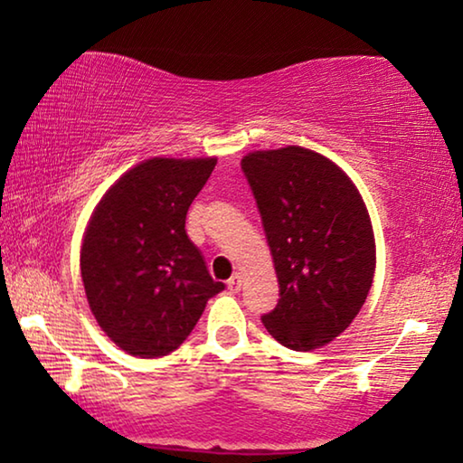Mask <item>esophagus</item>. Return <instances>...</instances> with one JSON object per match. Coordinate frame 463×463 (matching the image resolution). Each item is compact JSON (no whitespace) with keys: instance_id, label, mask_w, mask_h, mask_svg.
<instances>
[{"instance_id":"34e87169","label":"esophagus","mask_w":463,"mask_h":463,"mask_svg":"<svg viewBox=\"0 0 463 463\" xmlns=\"http://www.w3.org/2000/svg\"><path fill=\"white\" fill-rule=\"evenodd\" d=\"M226 284H229V289L232 294H237V292H241V286H242V281H241V276L239 273H234V276L226 281Z\"/></svg>"}]
</instances>
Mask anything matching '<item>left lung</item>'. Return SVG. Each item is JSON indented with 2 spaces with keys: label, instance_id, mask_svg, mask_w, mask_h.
<instances>
[{
  "label": "left lung",
  "instance_id": "obj_1",
  "mask_svg": "<svg viewBox=\"0 0 463 463\" xmlns=\"http://www.w3.org/2000/svg\"><path fill=\"white\" fill-rule=\"evenodd\" d=\"M241 169L260 208L279 281L278 307L261 320L278 343L312 351L362 310L375 271V242L354 182L302 146L255 151Z\"/></svg>",
  "mask_w": 463,
  "mask_h": 463
}]
</instances>
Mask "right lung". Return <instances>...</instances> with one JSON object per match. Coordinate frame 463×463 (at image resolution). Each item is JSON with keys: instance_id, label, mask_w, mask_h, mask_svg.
Listing matches in <instances>:
<instances>
[{"instance_id": "1", "label": "right lung", "mask_w": 463, "mask_h": 463, "mask_svg": "<svg viewBox=\"0 0 463 463\" xmlns=\"http://www.w3.org/2000/svg\"><path fill=\"white\" fill-rule=\"evenodd\" d=\"M214 165V156H155L127 171L93 210L81 245L85 296L101 331L130 355L175 351L224 289L185 232Z\"/></svg>"}]
</instances>
